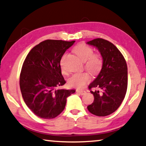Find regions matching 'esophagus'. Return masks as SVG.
I'll return each mask as SVG.
<instances>
[{
  "instance_id": "esophagus-1",
  "label": "esophagus",
  "mask_w": 146,
  "mask_h": 146,
  "mask_svg": "<svg viewBox=\"0 0 146 146\" xmlns=\"http://www.w3.org/2000/svg\"><path fill=\"white\" fill-rule=\"evenodd\" d=\"M77 93H79V94H80V95H84V94H86V91L85 90H77Z\"/></svg>"
}]
</instances>
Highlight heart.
<instances>
[{"instance_id": "1", "label": "heart", "mask_w": 146, "mask_h": 146, "mask_svg": "<svg viewBox=\"0 0 146 146\" xmlns=\"http://www.w3.org/2000/svg\"><path fill=\"white\" fill-rule=\"evenodd\" d=\"M74 52L80 60L86 62L85 67L91 73L96 74L101 69L102 60L99 54H93V50L85 44H79ZM90 75L87 72L75 73L68 80L69 85L77 88H83L90 82Z\"/></svg>"}]
</instances>
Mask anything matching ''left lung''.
<instances>
[{
    "mask_svg": "<svg viewBox=\"0 0 146 146\" xmlns=\"http://www.w3.org/2000/svg\"><path fill=\"white\" fill-rule=\"evenodd\" d=\"M86 43L96 48L103 59L100 72L89 84L88 88L94 95V100L87 108L96 116H107L119 108L125 97L127 65L123 54L110 41L98 38ZM92 88L97 90L92 91Z\"/></svg>",
    "mask_w": 146,
    "mask_h": 146,
    "instance_id": "left-lung-1",
    "label": "left lung"
}]
</instances>
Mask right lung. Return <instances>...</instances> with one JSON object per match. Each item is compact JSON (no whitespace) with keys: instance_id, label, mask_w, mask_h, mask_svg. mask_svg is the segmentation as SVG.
<instances>
[{"instance_id":"right-lung-1","label":"right lung","mask_w":146,"mask_h":146,"mask_svg":"<svg viewBox=\"0 0 146 146\" xmlns=\"http://www.w3.org/2000/svg\"><path fill=\"white\" fill-rule=\"evenodd\" d=\"M75 40H46L33 48L23 62L19 86L26 105L42 119L55 118L66 107L67 98L74 89H56L66 80L62 75L60 61Z\"/></svg>"}]
</instances>
